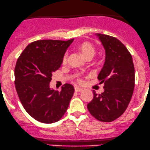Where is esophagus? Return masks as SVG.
Listing matches in <instances>:
<instances>
[{
  "label": "esophagus",
  "mask_w": 150,
  "mask_h": 150,
  "mask_svg": "<svg viewBox=\"0 0 150 150\" xmlns=\"http://www.w3.org/2000/svg\"><path fill=\"white\" fill-rule=\"evenodd\" d=\"M74 90H75V91H76V92H80V91H81L83 89H82L81 88L78 87V86H76V87L74 88Z\"/></svg>",
  "instance_id": "obj_1"
}]
</instances>
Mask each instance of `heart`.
<instances>
[{"label":"heart","instance_id":"obj_1","mask_svg":"<svg viewBox=\"0 0 150 150\" xmlns=\"http://www.w3.org/2000/svg\"><path fill=\"white\" fill-rule=\"evenodd\" d=\"M77 49L81 53L82 55L84 56L85 59L93 58L96 53V49H95L94 45L88 41H83V42L80 43L77 46ZM67 59H68V54H65L63 56L62 62L64 64H66L67 62ZM79 81H80V80H79Z\"/></svg>","mask_w":150,"mask_h":150}]
</instances>
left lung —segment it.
<instances>
[{"mask_svg": "<svg viewBox=\"0 0 150 150\" xmlns=\"http://www.w3.org/2000/svg\"><path fill=\"white\" fill-rule=\"evenodd\" d=\"M105 49V62L98 75L104 83L100 94L93 91L94 97L88 104L90 114L97 120L113 122L128 107L134 88V67L131 54L115 37L96 33Z\"/></svg>", "mask_w": 150, "mask_h": 150, "instance_id": "8db88e82", "label": "left lung"}]
</instances>
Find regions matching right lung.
<instances>
[{"instance_id": "1", "label": "right lung", "mask_w": 150, "mask_h": 150, "mask_svg": "<svg viewBox=\"0 0 150 150\" xmlns=\"http://www.w3.org/2000/svg\"><path fill=\"white\" fill-rule=\"evenodd\" d=\"M74 38L68 41L39 40L26 46L15 67V86L25 110L40 122H58L67 112L74 88L65 83L61 91L50 88L54 72Z\"/></svg>"}]
</instances>
